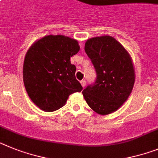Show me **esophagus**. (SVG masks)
<instances>
[{
  "label": "esophagus",
  "mask_w": 158,
  "mask_h": 158,
  "mask_svg": "<svg viewBox=\"0 0 158 158\" xmlns=\"http://www.w3.org/2000/svg\"><path fill=\"white\" fill-rule=\"evenodd\" d=\"M81 85L82 87L84 88L85 86L86 85V81H85V80H82L81 81Z\"/></svg>",
  "instance_id": "obj_1"
}]
</instances>
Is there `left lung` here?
Returning a JSON list of instances; mask_svg holds the SVG:
<instances>
[{
	"instance_id": "left-lung-1",
	"label": "left lung",
	"mask_w": 158,
	"mask_h": 158,
	"mask_svg": "<svg viewBox=\"0 0 158 158\" xmlns=\"http://www.w3.org/2000/svg\"><path fill=\"white\" fill-rule=\"evenodd\" d=\"M85 50L97 72L95 83L82 92L85 100L97 114H112L127 101L133 90L135 69L131 56L110 36L88 39Z\"/></svg>"
}]
</instances>
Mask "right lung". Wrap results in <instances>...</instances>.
I'll return each instance as SVG.
<instances>
[{
    "label": "right lung",
    "mask_w": 158,
    "mask_h": 158,
    "mask_svg": "<svg viewBox=\"0 0 158 158\" xmlns=\"http://www.w3.org/2000/svg\"><path fill=\"white\" fill-rule=\"evenodd\" d=\"M80 50L78 41L63 35H48L36 40L25 55L23 81L32 102L52 112L64 106L70 94L81 92L70 57Z\"/></svg>",
    "instance_id": "obj_1"
}]
</instances>
